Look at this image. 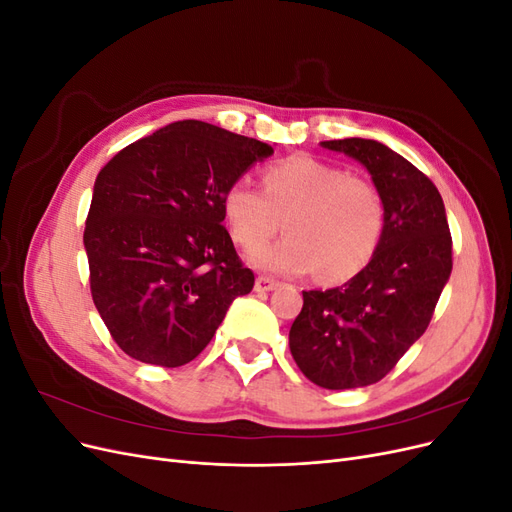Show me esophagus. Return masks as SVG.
Returning a JSON list of instances; mask_svg holds the SVG:
<instances>
[{"label":"esophagus","mask_w":512,"mask_h":512,"mask_svg":"<svg viewBox=\"0 0 512 512\" xmlns=\"http://www.w3.org/2000/svg\"><path fill=\"white\" fill-rule=\"evenodd\" d=\"M277 286H280V282L277 280H273V277H267V275H260V277H256V292H271V290H275Z\"/></svg>","instance_id":"1"}]
</instances>
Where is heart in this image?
Listing matches in <instances>:
<instances>
[{
  "label": "heart",
  "instance_id": "b5f03b06",
  "mask_svg": "<svg viewBox=\"0 0 512 512\" xmlns=\"http://www.w3.org/2000/svg\"><path fill=\"white\" fill-rule=\"evenodd\" d=\"M262 188L235 181L222 200L230 235L255 250L286 219L289 237L250 256L277 275L316 269L322 282H344L367 267L384 230V200L371 181L312 156L269 166Z\"/></svg>",
  "mask_w": 512,
  "mask_h": 512
}]
</instances>
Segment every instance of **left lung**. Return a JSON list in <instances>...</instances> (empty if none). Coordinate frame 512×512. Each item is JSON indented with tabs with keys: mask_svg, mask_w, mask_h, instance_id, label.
<instances>
[{
	"mask_svg": "<svg viewBox=\"0 0 512 512\" xmlns=\"http://www.w3.org/2000/svg\"><path fill=\"white\" fill-rule=\"evenodd\" d=\"M320 145L367 168L384 200V230L352 280L303 292L290 352L322 389H361L389 374L429 327L453 271V239L438 188L399 153L369 138Z\"/></svg>",
	"mask_w": 512,
	"mask_h": 512,
	"instance_id": "left-lung-1",
	"label": "left lung"
}]
</instances>
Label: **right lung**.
<instances>
[{"instance_id":"add662e5","label":"right lung","mask_w":512,"mask_h":512,"mask_svg":"<svg viewBox=\"0 0 512 512\" xmlns=\"http://www.w3.org/2000/svg\"><path fill=\"white\" fill-rule=\"evenodd\" d=\"M273 147L205 121L141 138L96 177L85 222L98 314L132 359L179 367L205 350L230 303L252 292L222 226V200Z\"/></svg>"}]
</instances>
